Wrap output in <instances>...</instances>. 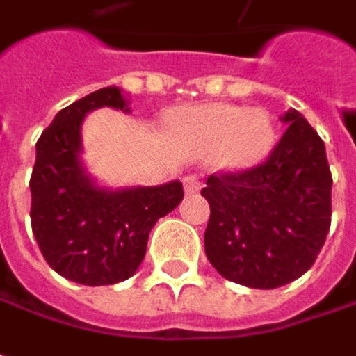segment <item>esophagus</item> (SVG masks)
Listing matches in <instances>:
<instances>
[{
	"label": "esophagus",
	"instance_id": "1",
	"mask_svg": "<svg viewBox=\"0 0 356 356\" xmlns=\"http://www.w3.org/2000/svg\"><path fill=\"white\" fill-rule=\"evenodd\" d=\"M183 185H185V193L187 195H191V193H197L199 191V179L193 177V175H189V177H185L183 179Z\"/></svg>",
	"mask_w": 356,
	"mask_h": 356
}]
</instances>
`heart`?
Instances as JSON below:
<instances>
[{
    "label": "heart",
    "mask_w": 356,
    "mask_h": 356,
    "mask_svg": "<svg viewBox=\"0 0 356 356\" xmlns=\"http://www.w3.org/2000/svg\"><path fill=\"white\" fill-rule=\"evenodd\" d=\"M191 133L203 145L221 147L231 169H249L263 161L275 145V125L263 109L215 103L191 117Z\"/></svg>",
    "instance_id": "obj_1"
}]
</instances>
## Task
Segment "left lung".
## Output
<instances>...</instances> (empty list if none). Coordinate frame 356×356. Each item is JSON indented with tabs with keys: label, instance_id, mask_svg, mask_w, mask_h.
<instances>
[{
	"label": "left lung",
	"instance_id": "1",
	"mask_svg": "<svg viewBox=\"0 0 356 356\" xmlns=\"http://www.w3.org/2000/svg\"><path fill=\"white\" fill-rule=\"evenodd\" d=\"M285 135L267 161L243 173L211 175L201 195L211 217L209 263L225 279L277 289L313 267L331 227V169L325 143L289 109Z\"/></svg>",
	"mask_w": 356,
	"mask_h": 356
}]
</instances>
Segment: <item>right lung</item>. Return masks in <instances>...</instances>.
Returning a JSON list of instances; mask_svg holds the SVG:
<instances>
[{
    "instance_id": "1",
    "label": "right lung",
    "mask_w": 356,
    "mask_h": 356,
    "mask_svg": "<svg viewBox=\"0 0 356 356\" xmlns=\"http://www.w3.org/2000/svg\"><path fill=\"white\" fill-rule=\"evenodd\" d=\"M101 107L131 113L129 97L115 86L67 105L41 133L29 181L31 229L41 255L55 273L87 286L129 279L145 257L153 225L183 199L181 181L113 189L89 175L81 125Z\"/></svg>"
}]
</instances>
